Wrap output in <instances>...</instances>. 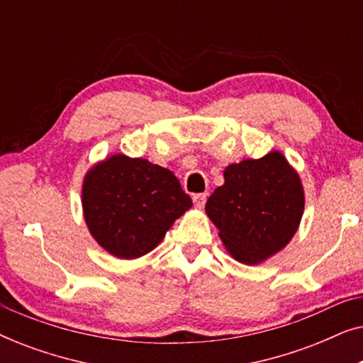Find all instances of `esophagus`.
I'll list each match as a JSON object with an SVG mask.
<instances>
[{
    "label": "esophagus",
    "mask_w": 363,
    "mask_h": 363,
    "mask_svg": "<svg viewBox=\"0 0 363 363\" xmlns=\"http://www.w3.org/2000/svg\"><path fill=\"white\" fill-rule=\"evenodd\" d=\"M193 203H195V208L201 210L206 203V193H201V195H195L193 196Z\"/></svg>",
    "instance_id": "obj_1"
}]
</instances>
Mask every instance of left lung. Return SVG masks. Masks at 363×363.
Segmentation results:
<instances>
[{"mask_svg":"<svg viewBox=\"0 0 363 363\" xmlns=\"http://www.w3.org/2000/svg\"><path fill=\"white\" fill-rule=\"evenodd\" d=\"M225 183L206 201L226 251L242 264H261L289 245L304 213L299 173L279 150L225 168Z\"/></svg>","mask_w":363,"mask_h":363,"instance_id":"left-lung-1","label":"left lung"}]
</instances>
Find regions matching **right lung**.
Returning <instances> with one entry per match:
<instances>
[{"mask_svg": "<svg viewBox=\"0 0 363 363\" xmlns=\"http://www.w3.org/2000/svg\"><path fill=\"white\" fill-rule=\"evenodd\" d=\"M193 206L168 168L113 153L89 168L82 213L97 245L118 259H137L160 245Z\"/></svg>", "mask_w": 363, "mask_h": 363, "instance_id": "obj_1", "label": "right lung"}]
</instances>
